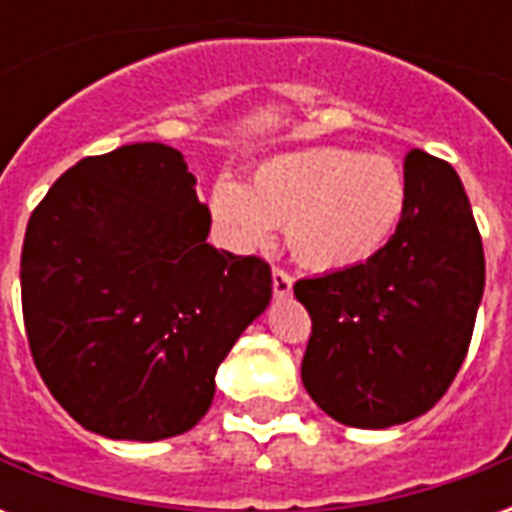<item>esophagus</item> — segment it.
<instances>
[{"instance_id":"obj_1","label":"esophagus","mask_w":512,"mask_h":512,"mask_svg":"<svg viewBox=\"0 0 512 512\" xmlns=\"http://www.w3.org/2000/svg\"><path fill=\"white\" fill-rule=\"evenodd\" d=\"M271 285H274V293H277V296H290V290H293V277H290L288 271H282V268H274V271H271Z\"/></svg>"}]
</instances>
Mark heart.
I'll list each match as a JSON object with an SVG mask.
<instances>
[{"label":"heart","mask_w":512,"mask_h":512,"mask_svg":"<svg viewBox=\"0 0 512 512\" xmlns=\"http://www.w3.org/2000/svg\"><path fill=\"white\" fill-rule=\"evenodd\" d=\"M406 211V178L392 158L312 147L257 164L246 183L219 180L211 213L230 244L255 249L285 227L290 255L315 271L365 263Z\"/></svg>","instance_id":"heart-1"}]
</instances>
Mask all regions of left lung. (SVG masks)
Returning a JSON list of instances; mask_svg holds the SVG:
<instances>
[{
  "label": "left lung",
  "instance_id": "left-lung-1",
  "mask_svg": "<svg viewBox=\"0 0 512 512\" xmlns=\"http://www.w3.org/2000/svg\"><path fill=\"white\" fill-rule=\"evenodd\" d=\"M403 178L406 211L376 255L293 285L312 318L304 389L351 428H392L436 406L483 299V241L458 172L411 150Z\"/></svg>",
  "mask_w": 512,
  "mask_h": 512
}]
</instances>
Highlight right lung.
I'll use <instances>...</instances> for the list:
<instances>
[{
    "instance_id": "add662e5",
    "label": "right lung",
    "mask_w": 512,
    "mask_h": 512,
    "mask_svg": "<svg viewBox=\"0 0 512 512\" xmlns=\"http://www.w3.org/2000/svg\"><path fill=\"white\" fill-rule=\"evenodd\" d=\"M183 153L87 156L32 211L21 307L54 400L106 439L158 441L211 408L216 367L271 301L266 260L213 249Z\"/></svg>"
}]
</instances>
